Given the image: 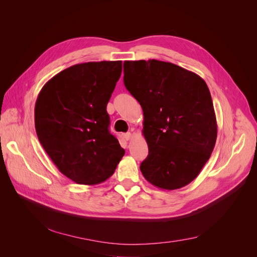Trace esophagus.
Masks as SVG:
<instances>
[{
    "instance_id": "1",
    "label": "esophagus",
    "mask_w": 257,
    "mask_h": 257,
    "mask_svg": "<svg viewBox=\"0 0 257 257\" xmlns=\"http://www.w3.org/2000/svg\"><path fill=\"white\" fill-rule=\"evenodd\" d=\"M124 139H125L126 141H129V140L131 139V133H130V132L125 133V134H124Z\"/></svg>"
}]
</instances>
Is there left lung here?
I'll return each instance as SVG.
<instances>
[{"label":"left lung","instance_id":"obj_1","mask_svg":"<svg viewBox=\"0 0 257 257\" xmlns=\"http://www.w3.org/2000/svg\"><path fill=\"white\" fill-rule=\"evenodd\" d=\"M124 84L144 111L149 155L144 177L161 190L191 183L207 163L218 126L209 89L199 75L155 59L124 62Z\"/></svg>","mask_w":257,"mask_h":257}]
</instances>
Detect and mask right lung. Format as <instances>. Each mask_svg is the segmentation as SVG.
I'll list each match as a JSON object with an SVG mask.
<instances>
[{
    "label": "right lung",
    "mask_w": 257,
    "mask_h": 257,
    "mask_svg": "<svg viewBox=\"0 0 257 257\" xmlns=\"http://www.w3.org/2000/svg\"><path fill=\"white\" fill-rule=\"evenodd\" d=\"M121 61L84 62L51 78L34 109L37 138L57 169L78 184L104 182L125 154L109 132L106 106Z\"/></svg>",
    "instance_id": "1"
}]
</instances>
